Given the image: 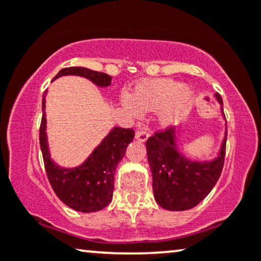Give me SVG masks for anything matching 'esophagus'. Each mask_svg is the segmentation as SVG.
Instances as JSON below:
<instances>
[{
    "mask_svg": "<svg viewBox=\"0 0 261 261\" xmlns=\"http://www.w3.org/2000/svg\"><path fill=\"white\" fill-rule=\"evenodd\" d=\"M135 138H137V140L141 141V143H145V141L148 139V133L145 130H137V133H135Z\"/></svg>",
    "mask_w": 261,
    "mask_h": 261,
    "instance_id": "esophagus-1",
    "label": "esophagus"
}]
</instances>
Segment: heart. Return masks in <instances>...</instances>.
I'll use <instances>...</instances> for the list:
<instances>
[{
    "label": "heart",
    "mask_w": 261,
    "mask_h": 261,
    "mask_svg": "<svg viewBox=\"0 0 261 261\" xmlns=\"http://www.w3.org/2000/svg\"><path fill=\"white\" fill-rule=\"evenodd\" d=\"M193 97L194 91L191 86L168 77H157L139 83L130 96L122 97V106L133 117L146 111H157L158 122L170 126L181 120Z\"/></svg>",
    "instance_id": "heart-1"
}]
</instances>
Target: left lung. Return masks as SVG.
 Instances as JSON below:
<instances>
[{
  "label": "left lung",
  "mask_w": 261,
  "mask_h": 261,
  "mask_svg": "<svg viewBox=\"0 0 261 261\" xmlns=\"http://www.w3.org/2000/svg\"><path fill=\"white\" fill-rule=\"evenodd\" d=\"M221 104L219 94H215ZM178 132L169 128L157 132L146 141L152 172V188L157 204L169 211H185L197 206L212 191L224 164L226 127L218 155L212 161H191L177 144Z\"/></svg>",
  "instance_id": "left-lung-1"
}]
</instances>
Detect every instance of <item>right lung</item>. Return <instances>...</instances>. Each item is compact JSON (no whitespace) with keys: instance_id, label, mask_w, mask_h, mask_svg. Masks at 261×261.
Listing matches in <instances>:
<instances>
[{"instance_id":"obj_1","label":"right lung","mask_w":261,"mask_h":261,"mask_svg":"<svg viewBox=\"0 0 261 261\" xmlns=\"http://www.w3.org/2000/svg\"><path fill=\"white\" fill-rule=\"evenodd\" d=\"M64 75L83 76L98 87H108L111 77L106 73L91 70L85 67H68L61 69L53 80ZM42 99V122L39 144L49 182L60 200L68 207L80 212H96L111 202L114 192V175L117 164L126 153L127 146L133 141L134 130L130 128L114 127L86 161L75 168H62L51 160L46 137L45 96Z\"/></svg>"}]
</instances>
